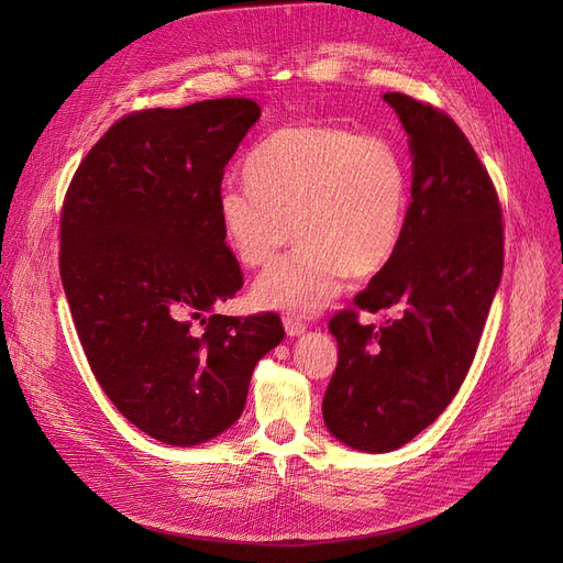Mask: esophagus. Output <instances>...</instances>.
<instances>
[{
	"label": "esophagus",
	"instance_id": "1",
	"mask_svg": "<svg viewBox=\"0 0 563 563\" xmlns=\"http://www.w3.org/2000/svg\"><path fill=\"white\" fill-rule=\"evenodd\" d=\"M283 323H285V331H287V335H301V333H306V321H301L299 317H294V314H285L283 317Z\"/></svg>",
	"mask_w": 563,
	"mask_h": 563
}]
</instances>
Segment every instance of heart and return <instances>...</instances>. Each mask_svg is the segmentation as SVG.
<instances>
[{
	"mask_svg": "<svg viewBox=\"0 0 563 563\" xmlns=\"http://www.w3.org/2000/svg\"><path fill=\"white\" fill-rule=\"evenodd\" d=\"M244 180L225 183L217 196L232 255L264 266L291 240V228L301 242L257 278L253 299L262 308L312 314L346 274L372 278L399 251L410 166L388 136L338 123L287 125L253 147Z\"/></svg>",
	"mask_w": 563,
	"mask_h": 563,
	"instance_id": "heart-1",
	"label": "heart"
}]
</instances>
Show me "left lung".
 <instances>
[{
    "mask_svg": "<svg viewBox=\"0 0 563 563\" xmlns=\"http://www.w3.org/2000/svg\"><path fill=\"white\" fill-rule=\"evenodd\" d=\"M410 136V210L386 269L335 312L338 367L323 422L344 445L390 452L456 397L505 269L501 205L486 166L452 118L404 93L383 96ZM363 309H390L376 330Z\"/></svg>",
    "mask_w": 563,
    "mask_h": 563,
    "instance_id": "obj_1",
    "label": "left lung"
}]
</instances>
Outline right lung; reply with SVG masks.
<instances>
[{
    "label": "right lung",
    "instance_id": "1",
    "mask_svg": "<svg viewBox=\"0 0 563 563\" xmlns=\"http://www.w3.org/2000/svg\"><path fill=\"white\" fill-rule=\"evenodd\" d=\"M260 118L249 98L141 109L77 166L62 207L58 272L104 395L166 445L212 440L242 416L276 312L212 314L244 285L217 196Z\"/></svg>",
    "mask_w": 563,
    "mask_h": 563
}]
</instances>
